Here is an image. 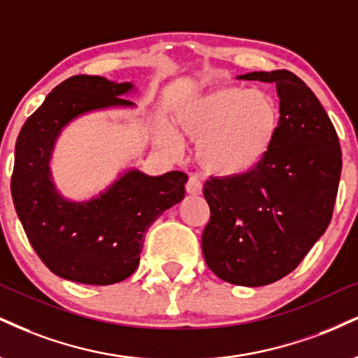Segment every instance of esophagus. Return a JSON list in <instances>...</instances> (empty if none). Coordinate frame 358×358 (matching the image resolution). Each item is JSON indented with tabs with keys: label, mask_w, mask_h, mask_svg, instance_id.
<instances>
[{
	"label": "esophagus",
	"mask_w": 358,
	"mask_h": 358,
	"mask_svg": "<svg viewBox=\"0 0 358 358\" xmlns=\"http://www.w3.org/2000/svg\"><path fill=\"white\" fill-rule=\"evenodd\" d=\"M187 192L190 193V195H200L201 193V183L200 180H198V176L195 175H190L188 176V182H187Z\"/></svg>",
	"instance_id": "1"
}]
</instances>
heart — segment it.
I'll use <instances>...</instances> for the list:
<instances>
[{
  "instance_id": "heart-1",
  "label": "heart",
  "mask_w": 358,
  "mask_h": 358,
  "mask_svg": "<svg viewBox=\"0 0 358 358\" xmlns=\"http://www.w3.org/2000/svg\"><path fill=\"white\" fill-rule=\"evenodd\" d=\"M178 130L196 145V160L208 173L248 171L272 146L280 124L277 101L264 90L223 86L185 105L175 116ZM162 140L176 152L180 141L163 130Z\"/></svg>"
}]
</instances>
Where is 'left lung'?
I'll list each match as a JSON object with an SVG mask.
<instances>
[{"label": "left lung", "instance_id": "8db88e82", "mask_svg": "<svg viewBox=\"0 0 358 358\" xmlns=\"http://www.w3.org/2000/svg\"><path fill=\"white\" fill-rule=\"evenodd\" d=\"M277 85L280 124L266 155L247 173L210 178L206 265L234 285L262 287L299 266L334 213L342 150L312 90L288 70L240 76Z\"/></svg>", "mask_w": 358, "mask_h": 358}]
</instances>
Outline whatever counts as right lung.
Segmentation results:
<instances>
[{"mask_svg": "<svg viewBox=\"0 0 358 358\" xmlns=\"http://www.w3.org/2000/svg\"><path fill=\"white\" fill-rule=\"evenodd\" d=\"M130 88L103 76H71L45 98L16 140L11 175L16 213L43 264L71 282L111 285L130 277L140 264L146 230L185 196L188 176L182 171L162 176L128 171L85 203L64 201L55 192L48 160L59 130L85 111L133 105L120 98Z\"/></svg>", "mask_w": 358, "mask_h": 358, "instance_id": "1", "label": "right lung"}]
</instances>
